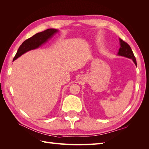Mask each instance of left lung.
I'll return each instance as SVG.
<instances>
[{
  "mask_svg": "<svg viewBox=\"0 0 149 149\" xmlns=\"http://www.w3.org/2000/svg\"><path fill=\"white\" fill-rule=\"evenodd\" d=\"M119 40H120V48H119L118 55L120 56H123L125 57L129 58L130 59H132L134 62V63L137 65L136 57H135L132 49L129 45V44L125 42L124 40H123L120 38H119Z\"/></svg>",
  "mask_w": 149,
  "mask_h": 149,
  "instance_id": "8db88e82",
  "label": "left lung"
}]
</instances>
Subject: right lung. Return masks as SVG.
Instances as JSON below:
<instances>
[{
    "mask_svg": "<svg viewBox=\"0 0 149 149\" xmlns=\"http://www.w3.org/2000/svg\"><path fill=\"white\" fill-rule=\"evenodd\" d=\"M58 30L56 29H49L42 31V32L36 33L31 37L26 39L25 41L22 43L19 48L18 49L13 61L16 60L25 52L38 48L41 45L46 42L49 38L52 37L54 33H55Z\"/></svg>",
    "mask_w": 149,
    "mask_h": 149,
    "instance_id": "obj_1",
    "label": "right lung"
}]
</instances>
